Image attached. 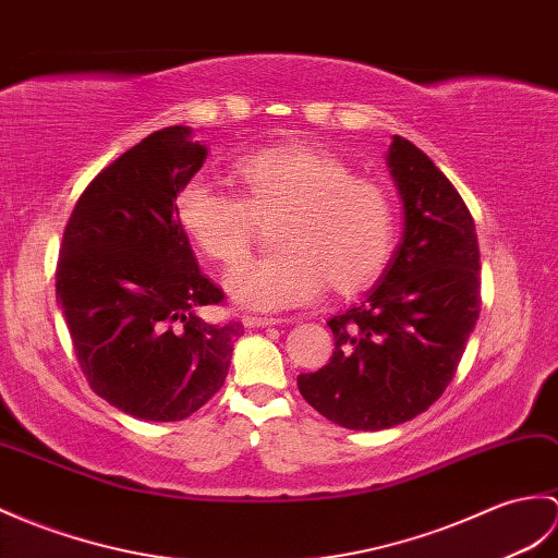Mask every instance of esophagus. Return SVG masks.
<instances>
[{"instance_id": "esophagus-1", "label": "esophagus", "mask_w": 558, "mask_h": 558, "mask_svg": "<svg viewBox=\"0 0 558 558\" xmlns=\"http://www.w3.org/2000/svg\"><path fill=\"white\" fill-rule=\"evenodd\" d=\"M242 323L247 328H266V326H278V323H282V318L278 316H258V314H247L242 316Z\"/></svg>"}]
</instances>
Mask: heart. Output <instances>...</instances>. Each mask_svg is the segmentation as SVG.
<instances>
[{
  "instance_id": "obj_1",
  "label": "heart",
  "mask_w": 558,
  "mask_h": 558,
  "mask_svg": "<svg viewBox=\"0 0 558 558\" xmlns=\"http://www.w3.org/2000/svg\"><path fill=\"white\" fill-rule=\"evenodd\" d=\"M242 194L192 178L178 194V218L194 244L218 264L250 252L256 214L284 211L282 250L232 268L226 288L250 308L306 304L330 282L354 292L380 276L395 247V204L378 180L352 175L326 149L278 145L235 163Z\"/></svg>"
}]
</instances>
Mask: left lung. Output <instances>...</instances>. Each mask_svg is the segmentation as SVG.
<instances>
[{"label": "left lung", "instance_id": "left-lung-1", "mask_svg": "<svg viewBox=\"0 0 558 558\" xmlns=\"http://www.w3.org/2000/svg\"><path fill=\"white\" fill-rule=\"evenodd\" d=\"M387 166L404 202L399 252L366 300L328 320V364L296 378L308 404L349 430H385L435 404L483 304L475 223L457 187L399 135Z\"/></svg>", "mask_w": 558, "mask_h": 558}]
</instances>
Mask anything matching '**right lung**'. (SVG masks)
<instances>
[{"label":"right lung","mask_w":558,"mask_h":558,"mask_svg":"<svg viewBox=\"0 0 558 558\" xmlns=\"http://www.w3.org/2000/svg\"><path fill=\"white\" fill-rule=\"evenodd\" d=\"M206 147L171 125L123 151L85 187L63 230L57 302L77 364L111 407L142 421H183L226 383L244 332L209 323L226 302L180 226L175 197Z\"/></svg>","instance_id":"right-lung-1"}]
</instances>
